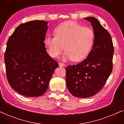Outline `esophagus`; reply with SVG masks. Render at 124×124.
<instances>
[{"mask_svg": "<svg viewBox=\"0 0 124 124\" xmlns=\"http://www.w3.org/2000/svg\"><path fill=\"white\" fill-rule=\"evenodd\" d=\"M58 64H59V66H60V67H64V66H65V65H64V64L63 63L60 62L58 63Z\"/></svg>", "mask_w": 124, "mask_h": 124, "instance_id": "esophagus-1", "label": "esophagus"}]
</instances>
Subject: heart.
Masks as SVG:
<instances>
[{
  "label": "heart",
  "mask_w": 124,
  "mask_h": 124,
  "mask_svg": "<svg viewBox=\"0 0 124 124\" xmlns=\"http://www.w3.org/2000/svg\"><path fill=\"white\" fill-rule=\"evenodd\" d=\"M55 36L47 35L44 44L50 57H57L64 48L62 60L78 62L86 58L91 50L94 34L90 28L83 27L77 22L67 21L55 28Z\"/></svg>",
  "instance_id": "1"
}]
</instances>
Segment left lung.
Wrapping results in <instances>:
<instances>
[{"label":"left lung","instance_id":"left-lung-1","mask_svg":"<svg viewBox=\"0 0 124 124\" xmlns=\"http://www.w3.org/2000/svg\"><path fill=\"white\" fill-rule=\"evenodd\" d=\"M91 23L94 34L93 48L86 59L66 67V85L73 96L89 98L103 88L112 71L114 48L108 31L93 17L84 18Z\"/></svg>","mask_w":124,"mask_h":124}]
</instances>
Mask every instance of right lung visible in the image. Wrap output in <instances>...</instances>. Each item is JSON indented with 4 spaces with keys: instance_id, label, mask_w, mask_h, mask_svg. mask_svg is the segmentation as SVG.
Returning <instances> with one entry per match:
<instances>
[{
    "instance_id": "1",
    "label": "right lung",
    "mask_w": 124,
    "mask_h": 124,
    "mask_svg": "<svg viewBox=\"0 0 124 124\" xmlns=\"http://www.w3.org/2000/svg\"><path fill=\"white\" fill-rule=\"evenodd\" d=\"M45 21L21 24L9 38L4 54L6 75L11 88L28 97L42 95L58 63L46 51Z\"/></svg>"
}]
</instances>
